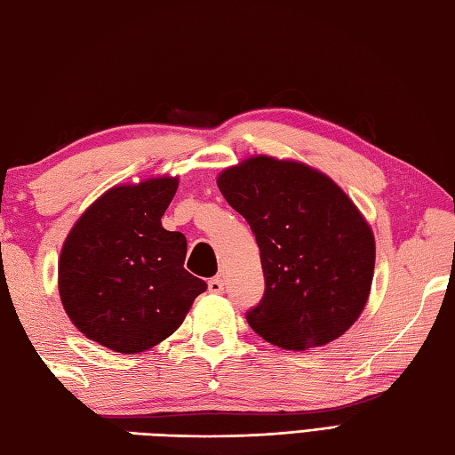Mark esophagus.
Listing matches in <instances>:
<instances>
[{
	"label": "esophagus",
	"mask_w": 455,
	"mask_h": 455,
	"mask_svg": "<svg viewBox=\"0 0 455 455\" xmlns=\"http://www.w3.org/2000/svg\"><path fill=\"white\" fill-rule=\"evenodd\" d=\"M209 291L211 293H222V291H225V283H222L220 277L209 279Z\"/></svg>",
	"instance_id": "34e87169"
}]
</instances>
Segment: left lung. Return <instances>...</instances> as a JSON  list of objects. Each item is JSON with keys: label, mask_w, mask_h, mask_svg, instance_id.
I'll return each mask as SVG.
<instances>
[{"label": "left lung", "mask_w": 455, "mask_h": 455, "mask_svg": "<svg viewBox=\"0 0 455 455\" xmlns=\"http://www.w3.org/2000/svg\"><path fill=\"white\" fill-rule=\"evenodd\" d=\"M217 186L259 248L266 291L246 321L266 342L303 352L340 338L371 291L375 238L340 186L303 162L250 156Z\"/></svg>", "instance_id": "left-lung-1"}]
</instances>
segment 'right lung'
Listing matches in <instances>:
<instances>
[{
  "instance_id": "add662e5",
  "label": "right lung",
  "mask_w": 455,
  "mask_h": 455,
  "mask_svg": "<svg viewBox=\"0 0 455 455\" xmlns=\"http://www.w3.org/2000/svg\"><path fill=\"white\" fill-rule=\"evenodd\" d=\"M178 176L115 186L68 233L58 262L62 307L78 331L113 352L139 354L178 331L207 289L183 262L188 240L162 227Z\"/></svg>"
}]
</instances>
